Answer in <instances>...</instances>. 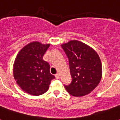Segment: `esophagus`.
Segmentation results:
<instances>
[{"label":"esophagus","mask_w":120,"mask_h":120,"mask_svg":"<svg viewBox=\"0 0 120 120\" xmlns=\"http://www.w3.org/2000/svg\"><path fill=\"white\" fill-rule=\"evenodd\" d=\"M55 78H56V79H60V74H58V73L56 74V75H55Z\"/></svg>","instance_id":"obj_1"}]
</instances>
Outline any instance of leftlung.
<instances>
[{
  "instance_id": "1",
  "label": "left lung",
  "mask_w": 120,
  "mask_h": 120,
  "mask_svg": "<svg viewBox=\"0 0 120 120\" xmlns=\"http://www.w3.org/2000/svg\"><path fill=\"white\" fill-rule=\"evenodd\" d=\"M69 62L71 83L65 87L74 97H82L93 91L100 82L102 66L100 58L92 48L77 40L62 44Z\"/></svg>"
}]
</instances>
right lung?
Instances as JSON below:
<instances>
[{
    "mask_svg": "<svg viewBox=\"0 0 120 120\" xmlns=\"http://www.w3.org/2000/svg\"><path fill=\"white\" fill-rule=\"evenodd\" d=\"M50 44L34 41L20 51L14 64L13 73L17 83L30 95H42L48 90L55 77L50 72V65L43 60Z\"/></svg>",
    "mask_w": 120,
    "mask_h": 120,
    "instance_id": "add662e5",
    "label": "right lung"
}]
</instances>
